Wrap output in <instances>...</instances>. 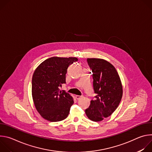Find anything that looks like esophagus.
<instances>
[{
  "mask_svg": "<svg viewBox=\"0 0 152 152\" xmlns=\"http://www.w3.org/2000/svg\"><path fill=\"white\" fill-rule=\"evenodd\" d=\"M82 97V96H78V95H76V98L77 100H79V99H81Z\"/></svg>",
  "mask_w": 152,
  "mask_h": 152,
  "instance_id": "obj_1",
  "label": "esophagus"
}]
</instances>
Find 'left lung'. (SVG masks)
<instances>
[{
	"label": "left lung",
	"instance_id": "8db88e82",
	"mask_svg": "<svg viewBox=\"0 0 152 152\" xmlns=\"http://www.w3.org/2000/svg\"><path fill=\"white\" fill-rule=\"evenodd\" d=\"M92 70L93 88L97 94L91 100L85 114L93 121H100L110 117L117 108L123 96V86L115 68L107 61L99 58H88Z\"/></svg>",
	"mask_w": 152,
	"mask_h": 152
}]
</instances>
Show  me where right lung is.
Here are the masks:
<instances>
[{"label": "right lung", "mask_w": 152, "mask_h": 152, "mask_svg": "<svg viewBox=\"0 0 152 152\" xmlns=\"http://www.w3.org/2000/svg\"><path fill=\"white\" fill-rule=\"evenodd\" d=\"M77 61L75 57H52L35 69L32 79V96L36 110L45 120L59 121L69 115L73 99L64 90L61 91L59 86L66 83L69 66Z\"/></svg>", "instance_id": "right-lung-1"}]
</instances>
